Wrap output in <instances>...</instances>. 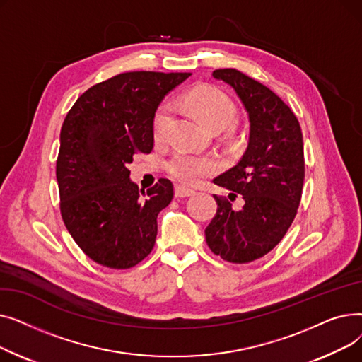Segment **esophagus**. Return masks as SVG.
Instances as JSON below:
<instances>
[{"instance_id":"1","label":"esophagus","mask_w":362,"mask_h":362,"mask_svg":"<svg viewBox=\"0 0 362 362\" xmlns=\"http://www.w3.org/2000/svg\"><path fill=\"white\" fill-rule=\"evenodd\" d=\"M194 194H195V191H192V189H189V187H185L182 185H176V187H175V197L176 198L192 197Z\"/></svg>"}]
</instances>
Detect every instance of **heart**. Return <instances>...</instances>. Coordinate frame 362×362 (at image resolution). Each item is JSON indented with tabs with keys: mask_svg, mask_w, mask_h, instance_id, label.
<instances>
[{
	"mask_svg": "<svg viewBox=\"0 0 362 362\" xmlns=\"http://www.w3.org/2000/svg\"><path fill=\"white\" fill-rule=\"evenodd\" d=\"M183 104L191 110L202 124L210 129H223L230 124L236 116V107L227 95L214 86H197L186 93ZM175 107L163 104L152 120V135L156 142H163L173 120ZM216 161L208 156H192L187 152H177L167 164L168 175L177 182L194 186L205 176L214 173Z\"/></svg>",
	"mask_w": 362,
	"mask_h": 362,
	"instance_id": "1",
	"label": "heart"
}]
</instances>
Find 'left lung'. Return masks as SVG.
Listing matches in <instances>:
<instances>
[{
	"label": "left lung",
	"mask_w": 362,
	"mask_h": 362,
	"mask_svg": "<svg viewBox=\"0 0 362 362\" xmlns=\"http://www.w3.org/2000/svg\"><path fill=\"white\" fill-rule=\"evenodd\" d=\"M213 76L233 88L248 112L250 142L240 161L213 180L240 194L245 204L236 211L229 199L214 195L217 213L205 239L224 261L245 264L269 254L296 216L305 177L302 132L292 110L267 86L236 69Z\"/></svg>",
	"instance_id": "left-lung-1"
}]
</instances>
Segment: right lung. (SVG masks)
Listing matches in <instances>:
<instances>
[{"label": "right lung", "mask_w": 362, "mask_h": 362, "mask_svg": "<svg viewBox=\"0 0 362 362\" xmlns=\"http://www.w3.org/2000/svg\"><path fill=\"white\" fill-rule=\"evenodd\" d=\"M189 76L120 73L83 92L64 119L55 167L62 217L79 248L104 267L130 269L154 248L173 183L160 179L145 194L127 167L154 148L157 107Z\"/></svg>", "instance_id": "1"}]
</instances>
